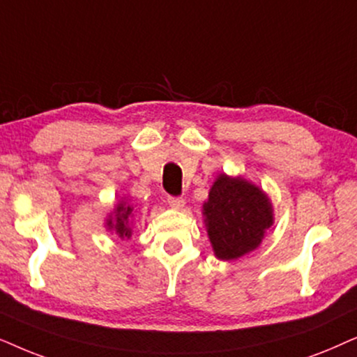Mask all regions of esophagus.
Returning <instances> with one entry per match:
<instances>
[{"mask_svg":"<svg viewBox=\"0 0 357 357\" xmlns=\"http://www.w3.org/2000/svg\"><path fill=\"white\" fill-rule=\"evenodd\" d=\"M168 204H169V207H173V208H183L186 202H184V199L179 196H168Z\"/></svg>","mask_w":357,"mask_h":357,"instance_id":"obj_1","label":"esophagus"}]
</instances>
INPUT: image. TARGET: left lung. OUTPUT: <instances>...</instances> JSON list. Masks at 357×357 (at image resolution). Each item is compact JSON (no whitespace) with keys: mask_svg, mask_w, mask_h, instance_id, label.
<instances>
[{"mask_svg":"<svg viewBox=\"0 0 357 357\" xmlns=\"http://www.w3.org/2000/svg\"><path fill=\"white\" fill-rule=\"evenodd\" d=\"M207 234L218 259H236L253 251L273 225L266 194L241 178L220 174L204 204Z\"/></svg>","mask_w":357,"mask_h":357,"instance_id":"8db88e82","label":"left lung"}]
</instances>
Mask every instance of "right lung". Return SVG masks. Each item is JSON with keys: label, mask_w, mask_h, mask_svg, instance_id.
<instances>
[{"label": "right lung", "mask_w": 357, "mask_h": 357, "mask_svg": "<svg viewBox=\"0 0 357 357\" xmlns=\"http://www.w3.org/2000/svg\"><path fill=\"white\" fill-rule=\"evenodd\" d=\"M132 215V207L126 204H119L114 211V218H107L109 230H114L119 238H130L132 230L129 227V217Z\"/></svg>", "instance_id": "add662e5"}]
</instances>
